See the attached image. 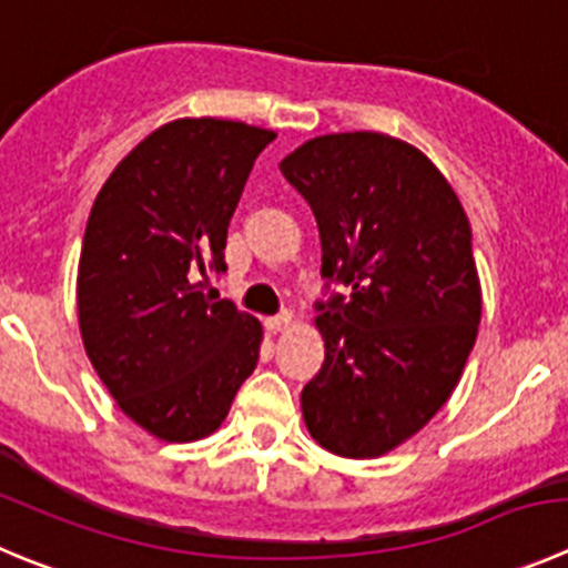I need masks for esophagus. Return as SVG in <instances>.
<instances>
[{
  "instance_id": "esophagus-1",
  "label": "esophagus",
  "mask_w": 568,
  "mask_h": 568,
  "mask_svg": "<svg viewBox=\"0 0 568 568\" xmlns=\"http://www.w3.org/2000/svg\"><path fill=\"white\" fill-rule=\"evenodd\" d=\"M291 322H294V316H291L288 311H283V314H277V316H268L266 327H268V331H272V333H280V331H285V327H288Z\"/></svg>"
}]
</instances>
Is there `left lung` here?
<instances>
[{"mask_svg":"<svg viewBox=\"0 0 568 568\" xmlns=\"http://www.w3.org/2000/svg\"><path fill=\"white\" fill-rule=\"evenodd\" d=\"M316 215L325 362L302 389L311 437L369 459L452 397L481 320L470 224L426 153L378 131L325 134L280 162Z\"/></svg>","mask_w":568,"mask_h":568,"instance_id":"1","label":"left lung"}]
</instances>
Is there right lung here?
<instances>
[{"instance_id":"1","label":"right lung","mask_w":568,"mask_h":568,"mask_svg":"<svg viewBox=\"0 0 568 568\" xmlns=\"http://www.w3.org/2000/svg\"><path fill=\"white\" fill-rule=\"evenodd\" d=\"M274 131L173 120L105 179L78 266V320L116 406L153 437L190 443L224 423L263 327L199 277L226 272L232 212Z\"/></svg>"}]
</instances>
